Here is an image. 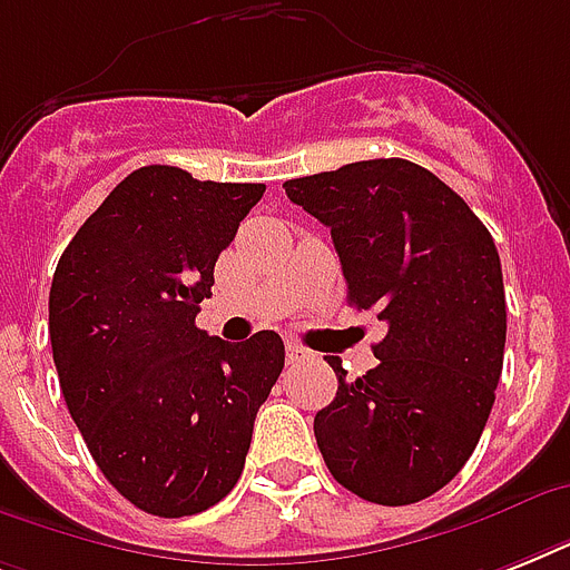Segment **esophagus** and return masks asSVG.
I'll use <instances>...</instances> for the list:
<instances>
[{
  "instance_id": "esophagus-1",
  "label": "esophagus",
  "mask_w": 570,
  "mask_h": 570,
  "mask_svg": "<svg viewBox=\"0 0 570 570\" xmlns=\"http://www.w3.org/2000/svg\"><path fill=\"white\" fill-rule=\"evenodd\" d=\"M311 357V352L304 346H298V343H286V361L289 364H302V361H307Z\"/></svg>"
}]
</instances>
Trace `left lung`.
<instances>
[{
	"label": "left lung",
	"instance_id": "8db88e82",
	"mask_svg": "<svg viewBox=\"0 0 570 570\" xmlns=\"http://www.w3.org/2000/svg\"><path fill=\"white\" fill-rule=\"evenodd\" d=\"M331 227L348 304L375 311L379 364L313 420L331 476L379 505L420 503L473 455L503 373L500 254L473 209L407 159H366L284 183Z\"/></svg>",
	"mask_w": 570,
	"mask_h": 570
}]
</instances>
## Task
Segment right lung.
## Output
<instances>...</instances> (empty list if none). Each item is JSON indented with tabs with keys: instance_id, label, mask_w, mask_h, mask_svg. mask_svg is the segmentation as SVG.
<instances>
[{
	"instance_id": "1",
	"label": "right lung",
	"mask_w": 570,
	"mask_h": 570,
	"mask_svg": "<svg viewBox=\"0 0 570 570\" xmlns=\"http://www.w3.org/2000/svg\"><path fill=\"white\" fill-rule=\"evenodd\" d=\"M263 183L147 165L120 180L58 259L49 340L97 468L141 512L186 518L239 482L284 340L224 343L195 325L215 259Z\"/></svg>"
}]
</instances>
